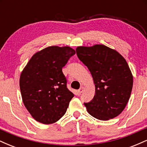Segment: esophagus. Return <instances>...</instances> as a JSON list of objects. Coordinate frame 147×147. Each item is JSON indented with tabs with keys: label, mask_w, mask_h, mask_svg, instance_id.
Wrapping results in <instances>:
<instances>
[{
	"label": "esophagus",
	"mask_w": 147,
	"mask_h": 147,
	"mask_svg": "<svg viewBox=\"0 0 147 147\" xmlns=\"http://www.w3.org/2000/svg\"><path fill=\"white\" fill-rule=\"evenodd\" d=\"M84 91V87H81L80 88H79V90H78V93L79 94L82 93V92H83Z\"/></svg>",
	"instance_id": "obj_1"
}]
</instances>
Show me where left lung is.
I'll use <instances>...</instances> for the list:
<instances>
[{"instance_id": "1", "label": "left lung", "mask_w": 147, "mask_h": 147, "mask_svg": "<svg viewBox=\"0 0 147 147\" xmlns=\"http://www.w3.org/2000/svg\"><path fill=\"white\" fill-rule=\"evenodd\" d=\"M76 52L95 86L93 99L84 103L87 111L100 120L117 117L126 107L133 88V75L125 59L104 45L79 46Z\"/></svg>"}]
</instances>
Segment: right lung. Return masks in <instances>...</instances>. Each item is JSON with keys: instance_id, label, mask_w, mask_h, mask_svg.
Returning a JSON list of instances; mask_svg holds the SVG:
<instances>
[{"instance_id": "right-lung-1", "label": "right lung", "mask_w": 147, "mask_h": 147, "mask_svg": "<svg viewBox=\"0 0 147 147\" xmlns=\"http://www.w3.org/2000/svg\"><path fill=\"white\" fill-rule=\"evenodd\" d=\"M75 54L68 46L48 47L35 53L22 71L23 104L37 122L53 124L66 112L74 94L67 88L62 68Z\"/></svg>"}]
</instances>
